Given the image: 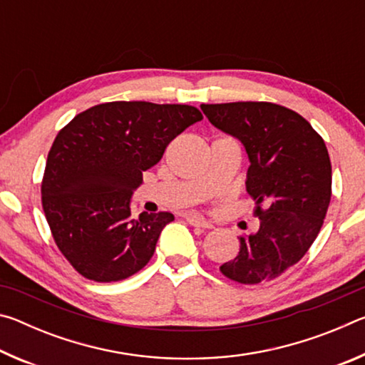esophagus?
I'll list each match as a JSON object with an SVG mask.
<instances>
[{
  "mask_svg": "<svg viewBox=\"0 0 365 365\" xmlns=\"http://www.w3.org/2000/svg\"><path fill=\"white\" fill-rule=\"evenodd\" d=\"M187 222L190 225H193V227H200V228H212V224L211 222H207L206 219H202V217H197V215H187Z\"/></svg>",
  "mask_w": 365,
  "mask_h": 365,
  "instance_id": "1",
  "label": "esophagus"
}]
</instances>
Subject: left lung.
<instances>
[{
	"mask_svg": "<svg viewBox=\"0 0 365 365\" xmlns=\"http://www.w3.org/2000/svg\"><path fill=\"white\" fill-rule=\"evenodd\" d=\"M209 122L237 137L250 156L246 190L261 220L240 235L222 275L243 285L270 282L298 264L317 238L331 197L325 141L304 117L267 101L201 104Z\"/></svg>",
	"mask_w": 365,
	"mask_h": 365,
	"instance_id": "left-lung-1",
	"label": "left lung"
}]
</instances>
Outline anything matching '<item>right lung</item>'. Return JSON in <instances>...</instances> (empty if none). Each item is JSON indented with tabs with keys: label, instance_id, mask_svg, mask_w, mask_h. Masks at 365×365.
<instances>
[{
	"label": "right lung",
	"instance_id": "obj_1",
	"mask_svg": "<svg viewBox=\"0 0 365 365\" xmlns=\"http://www.w3.org/2000/svg\"><path fill=\"white\" fill-rule=\"evenodd\" d=\"M188 104L110 101L77 114L48 153L41 206L54 243L85 279H128L150 262L170 212L135 217L132 191L143 172L191 123Z\"/></svg>",
	"mask_w": 365,
	"mask_h": 365
}]
</instances>
